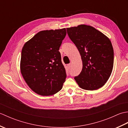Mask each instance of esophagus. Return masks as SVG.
Listing matches in <instances>:
<instances>
[{
  "label": "esophagus",
  "instance_id": "esophagus-1",
  "mask_svg": "<svg viewBox=\"0 0 128 128\" xmlns=\"http://www.w3.org/2000/svg\"><path fill=\"white\" fill-rule=\"evenodd\" d=\"M67 67L68 68V69H70V67H71V64H67Z\"/></svg>",
  "mask_w": 128,
  "mask_h": 128
}]
</instances>
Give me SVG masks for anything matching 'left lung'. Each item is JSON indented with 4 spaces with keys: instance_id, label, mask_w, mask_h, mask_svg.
Masks as SVG:
<instances>
[{
    "instance_id": "8db88e82",
    "label": "left lung",
    "mask_w": 128,
    "mask_h": 128,
    "mask_svg": "<svg viewBox=\"0 0 128 128\" xmlns=\"http://www.w3.org/2000/svg\"><path fill=\"white\" fill-rule=\"evenodd\" d=\"M66 30L82 62V70L74 78L75 81L81 88L86 90L102 88L113 70L114 51L110 40L91 26L80 25Z\"/></svg>"
}]
</instances>
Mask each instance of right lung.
<instances>
[{
    "label": "right lung",
    "instance_id": "add662e5",
    "mask_svg": "<svg viewBox=\"0 0 128 128\" xmlns=\"http://www.w3.org/2000/svg\"><path fill=\"white\" fill-rule=\"evenodd\" d=\"M66 28L41 31L25 43L21 52L20 70L32 91L41 96L59 92L66 74L59 52Z\"/></svg>",
    "mask_w": 128,
    "mask_h": 128
}]
</instances>
